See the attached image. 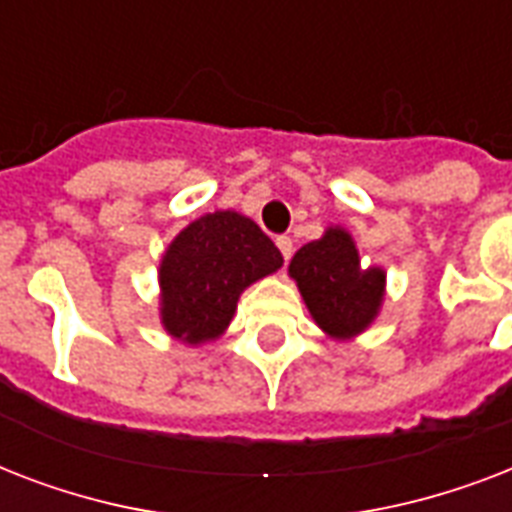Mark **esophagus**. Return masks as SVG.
<instances>
[{
  "label": "esophagus",
  "mask_w": 512,
  "mask_h": 512,
  "mask_svg": "<svg viewBox=\"0 0 512 512\" xmlns=\"http://www.w3.org/2000/svg\"><path fill=\"white\" fill-rule=\"evenodd\" d=\"M276 247L281 249V257H284V260L289 263V257H292V252H295V244H292V239H289V236H279V239H276Z\"/></svg>",
  "instance_id": "34e87169"
}]
</instances>
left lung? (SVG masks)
<instances>
[{
	"mask_svg": "<svg viewBox=\"0 0 512 512\" xmlns=\"http://www.w3.org/2000/svg\"><path fill=\"white\" fill-rule=\"evenodd\" d=\"M289 276L316 327L337 342L364 335L385 303V268H364L353 233L342 225H329L321 239L297 249Z\"/></svg>",
	"mask_w": 512,
	"mask_h": 512,
	"instance_id": "8db88e82",
	"label": "left lung"
}]
</instances>
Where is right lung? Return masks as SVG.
Here are the masks:
<instances>
[{
	"mask_svg": "<svg viewBox=\"0 0 512 512\" xmlns=\"http://www.w3.org/2000/svg\"><path fill=\"white\" fill-rule=\"evenodd\" d=\"M284 257L252 217L217 209L196 217L159 260V319L172 340L199 348L225 335L241 292Z\"/></svg>",
	"mask_w": 512,
	"mask_h": 512,
	"instance_id": "add662e5",
	"label": "right lung"
}]
</instances>
